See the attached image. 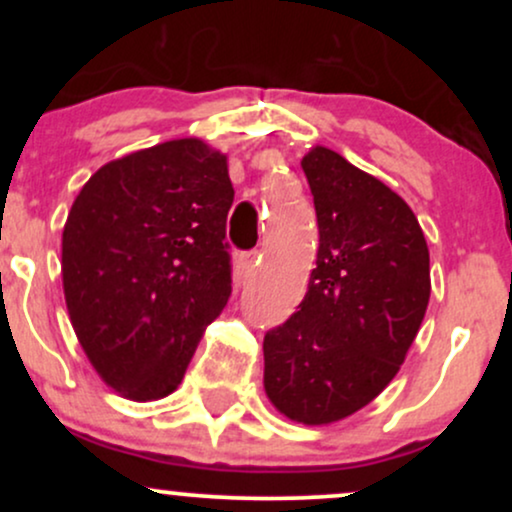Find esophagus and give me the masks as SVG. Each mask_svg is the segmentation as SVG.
I'll list each match as a JSON object with an SVG mask.
<instances>
[{
	"instance_id": "34e87169",
	"label": "esophagus",
	"mask_w": 512,
	"mask_h": 512,
	"mask_svg": "<svg viewBox=\"0 0 512 512\" xmlns=\"http://www.w3.org/2000/svg\"><path fill=\"white\" fill-rule=\"evenodd\" d=\"M255 264H257V250H248V252H240L238 255V267L240 274L250 276L255 272Z\"/></svg>"
}]
</instances>
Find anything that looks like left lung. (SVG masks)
<instances>
[{"instance_id":"1","label":"left lung","mask_w":512,"mask_h":512,"mask_svg":"<svg viewBox=\"0 0 512 512\" xmlns=\"http://www.w3.org/2000/svg\"><path fill=\"white\" fill-rule=\"evenodd\" d=\"M320 248L298 310L264 334V392L286 419L342 421L390 385L431 298L428 245L385 182L327 146L301 161Z\"/></svg>"}]
</instances>
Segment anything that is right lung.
<instances>
[{"label":"right lung","instance_id":"add662e5","mask_svg":"<svg viewBox=\"0 0 512 512\" xmlns=\"http://www.w3.org/2000/svg\"><path fill=\"white\" fill-rule=\"evenodd\" d=\"M228 158L173 139L105 163L62 231V286L81 349L117 395L178 390L231 296Z\"/></svg>","mask_w":512,"mask_h":512}]
</instances>
